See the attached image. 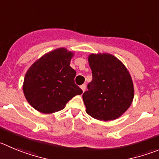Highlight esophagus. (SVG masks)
I'll return each mask as SVG.
<instances>
[{"mask_svg": "<svg viewBox=\"0 0 159 159\" xmlns=\"http://www.w3.org/2000/svg\"><path fill=\"white\" fill-rule=\"evenodd\" d=\"M81 89H82L83 92H84V90H85V89H86V85H85V84H83L81 85Z\"/></svg>", "mask_w": 159, "mask_h": 159, "instance_id": "1", "label": "esophagus"}]
</instances>
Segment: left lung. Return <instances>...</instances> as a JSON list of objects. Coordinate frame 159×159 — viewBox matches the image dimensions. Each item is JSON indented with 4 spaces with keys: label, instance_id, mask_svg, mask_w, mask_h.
Here are the masks:
<instances>
[{
    "label": "left lung",
    "instance_id": "left-lung-1",
    "mask_svg": "<svg viewBox=\"0 0 159 159\" xmlns=\"http://www.w3.org/2000/svg\"><path fill=\"white\" fill-rule=\"evenodd\" d=\"M88 59L93 80L82 95L86 113L101 121L119 118L134 96L129 72L119 59L108 53L91 54Z\"/></svg>",
    "mask_w": 159,
    "mask_h": 159
}]
</instances>
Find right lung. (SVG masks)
<instances>
[{"mask_svg":"<svg viewBox=\"0 0 159 159\" xmlns=\"http://www.w3.org/2000/svg\"><path fill=\"white\" fill-rule=\"evenodd\" d=\"M74 53L60 48L46 53L29 68L23 81L28 103L41 113L61 111L82 90L75 83L76 71L70 66Z\"/></svg>","mask_w":159,"mask_h":159,"instance_id":"obj_1","label":"right lung"}]
</instances>
